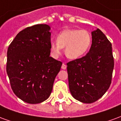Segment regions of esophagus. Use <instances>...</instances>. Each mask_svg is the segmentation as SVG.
Returning a JSON list of instances; mask_svg holds the SVG:
<instances>
[{"label":"esophagus","instance_id":"1","mask_svg":"<svg viewBox=\"0 0 121 121\" xmlns=\"http://www.w3.org/2000/svg\"><path fill=\"white\" fill-rule=\"evenodd\" d=\"M61 69H67V65H66L65 63H63L62 65H61Z\"/></svg>","mask_w":121,"mask_h":121}]
</instances>
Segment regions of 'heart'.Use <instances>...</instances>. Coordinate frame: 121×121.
<instances>
[{"mask_svg":"<svg viewBox=\"0 0 121 121\" xmlns=\"http://www.w3.org/2000/svg\"><path fill=\"white\" fill-rule=\"evenodd\" d=\"M91 43V35L87 30L71 29L63 30L57 36V41H51L50 50L57 58L65 48L66 56L71 60L80 58L88 50Z\"/></svg>","mask_w":121,"mask_h":121,"instance_id":"obj_1","label":"heart"}]
</instances>
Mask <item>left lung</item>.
<instances>
[{
  "label": "left lung",
  "mask_w": 121,
  "mask_h": 121,
  "mask_svg": "<svg viewBox=\"0 0 121 121\" xmlns=\"http://www.w3.org/2000/svg\"><path fill=\"white\" fill-rule=\"evenodd\" d=\"M91 35L89 52L67 63L72 96L87 104L99 100L109 89L114 67L112 43L99 28Z\"/></svg>",
  "instance_id": "1"
}]
</instances>
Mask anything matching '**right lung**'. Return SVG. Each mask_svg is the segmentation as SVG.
Instances as JSON below:
<instances>
[{"label":"right lung","instance_id":"obj_1","mask_svg":"<svg viewBox=\"0 0 121 121\" xmlns=\"http://www.w3.org/2000/svg\"><path fill=\"white\" fill-rule=\"evenodd\" d=\"M50 26L36 25L21 31L9 45L6 72L15 95L26 103L49 97L62 63L50 56Z\"/></svg>","mask_w":121,"mask_h":121}]
</instances>
